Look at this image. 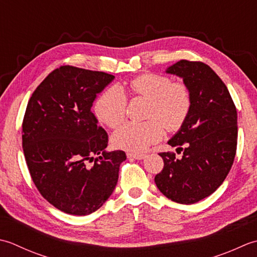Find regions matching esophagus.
I'll return each instance as SVG.
<instances>
[{
    "label": "esophagus",
    "mask_w": 257,
    "mask_h": 257,
    "mask_svg": "<svg viewBox=\"0 0 257 257\" xmlns=\"http://www.w3.org/2000/svg\"><path fill=\"white\" fill-rule=\"evenodd\" d=\"M128 159H134V160H144L146 158L145 154H134V153H127Z\"/></svg>",
    "instance_id": "34e87169"
}]
</instances>
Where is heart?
<instances>
[{"label":"heart","mask_w":257,"mask_h":257,"mask_svg":"<svg viewBox=\"0 0 257 257\" xmlns=\"http://www.w3.org/2000/svg\"><path fill=\"white\" fill-rule=\"evenodd\" d=\"M130 91L136 97L149 99L142 123H126L112 136L117 149L141 153L163 138L164 127L176 132L185 124L192 108V93L184 82H172L166 75L144 73L130 82ZM127 97L117 86L106 88L94 103L96 117L111 128L125 119Z\"/></svg>","instance_id":"b5f03b06"}]
</instances>
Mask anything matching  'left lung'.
Returning a JSON list of instances; mask_svg holds the SVG:
<instances>
[{"mask_svg": "<svg viewBox=\"0 0 257 257\" xmlns=\"http://www.w3.org/2000/svg\"><path fill=\"white\" fill-rule=\"evenodd\" d=\"M183 77L192 93V108L185 124L163 152V170L155 184L167 198L194 204L209 196L226 179L237 145V112L226 85L200 61L181 60L166 70Z\"/></svg>", "mask_w": 257, "mask_h": 257, "instance_id": "1", "label": "left lung"}]
</instances>
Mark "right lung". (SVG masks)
I'll return each mask as SVG.
<instances>
[{
    "instance_id": "add662e5",
    "label": "right lung",
    "mask_w": 257,
    "mask_h": 257,
    "mask_svg": "<svg viewBox=\"0 0 257 257\" xmlns=\"http://www.w3.org/2000/svg\"><path fill=\"white\" fill-rule=\"evenodd\" d=\"M113 78L63 65L44 78L26 106L22 145L31 177L46 201L72 215H88L106 202L126 160L123 151L105 152L108 135L91 111Z\"/></svg>"
}]
</instances>
